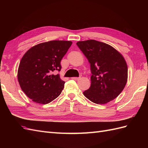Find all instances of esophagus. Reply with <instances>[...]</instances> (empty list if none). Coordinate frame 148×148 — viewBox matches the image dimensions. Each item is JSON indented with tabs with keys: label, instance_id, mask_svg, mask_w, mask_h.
<instances>
[{
	"label": "esophagus",
	"instance_id": "1",
	"mask_svg": "<svg viewBox=\"0 0 148 148\" xmlns=\"http://www.w3.org/2000/svg\"><path fill=\"white\" fill-rule=\"evenodd\" d=\"M79 78L80 77H72V78H71V79H73L74 80H78V79H79Z\"/></svg>",
	"mask_w": 148,
	"mask_h": 148
}]
</instances>
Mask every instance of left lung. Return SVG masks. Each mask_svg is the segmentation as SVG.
I'll return each mask as SVG.
<instances>
[{"label": "left lung", "mask_w": 148, "mask_h": 148, "mask_svg": "<svg viewBox=\"0 0 148 148\" xmlns=\"http://www.w3.org/2000/svg\"><path fill=\"white\" fill-rule=\"evenodd\" d=\"M90 64L91 86L84 96L97 104L115 99L123 91L128 78V68L123 57L113 47L96 40L77 43Z\"/></svg>", "instance_id": "8db88e82"}]
</instances>
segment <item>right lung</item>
Wrapping results in <instances>:
<instances>
[{
	"label": "right lung",
	"instance_id": "obj_1",
	"mask_svg": "<svg viewBox=\"0 0 148 148\" xmlns=\"http://www.w3.org/2000/svg\"><path fill=\"white\" fill-rule=\"evenodd\" d=\"M69 41H51L37 44L26 52L20 62L18 80L25 95L33 101L46 104L59 96L65 82L54 71L71 46Z\"/></svg>",
	"mask_w": 148,
	"mask_h": 148
}]
</instances>
